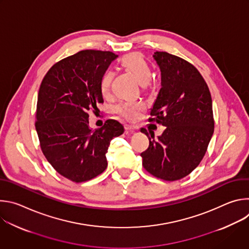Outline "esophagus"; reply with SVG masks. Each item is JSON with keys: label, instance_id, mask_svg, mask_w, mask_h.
Returning <instances> with one entry per match:
<instances>
[{"label": "esophagus", "instance_id": "1", "mask_svg": "<svg viewBox=\"0 0 249 249\" xmlns=\"http://www.w3.org/2000/svg\"><path fill=\"white\" fill-rule=\"evenodd\" d=\"M124 128H125L126 131H130V132H134L137 129L136 126H133V125H130V124H125Z\"/></svg>", "mask_w": 249, "mask_h": 249}]
</instances>
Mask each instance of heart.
I'll use <instances>...</instances> for the list:
<instances>
[{
  "label": "heart",
  "mask_w": 249,
  "mask_h": 249,
  "mask_svg": "<svg viewBox=\"0 0 249 249\" xmlns=\"http://www.w3.org/2000/svg\"><path fill=\"white\" fill-rule=\"evenodd\" d=\"M120 64L127 72L131 73L138 80L142 86H144L145 88L151 87V68L141 53L132 52L126 54L120 60ZM113 77V73L110 71H107L101 76L99 89L103 96H108L110 94ZM145 104L141 101L124 102L116 106L115 112L126 120L134 122L139 119L141 113L145 110Z\"/></svg>",
  "instance_id": "obj_1"
}]
</instances>
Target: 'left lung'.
I'll return each mask as SVG.
<instances>
[{"label":"left lung","instance_id":"1","mask_svg":"<svg viewBox=\"0 0 249 249\" xmlns=\"http://www.w3.org/2000/svg\"><path fill=\"white\" fill-rule=\"evenodd\" d=\"M161 72V89L151 110L149 122L165 126L155 140L142 128L149 148L141 154L144 168L166 181L183 178L204 158L214 133L212 97L199 71L186 60L167 52H155Z\"/></svg>","mask_w":249,"mask_h":249}]
</instances>
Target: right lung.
I'll return each mask as SVG.
<instances>
[{
  "label": "right lung",
  "instance_id": "obj_1",
  "mask_svg": "<svg viewBox=\"0 0 249 249\" xmlns=\"http://www.w3.org/2000/svg\"><path fill=\"white\" fill-rule=\"evenodd\" d=\"M117 57L110 51L83 50L55 63L41 82L35 112L40 148L71 181L85 182L102 173L111 140L124 132L114 119L95 131L89 127L88 112L103 103L100 78Z\"/></svg>",
  "mask_w": 249,
  "mask_h": 249
}]
</instances>
